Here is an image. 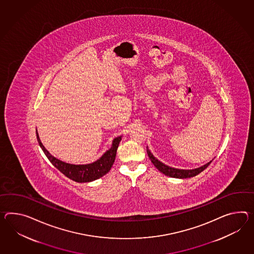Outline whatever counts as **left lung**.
I'll list each match as a JSON object with an SVG mask.
<instances>
[{
    "mask_svg": "<svg viewBox=\"0 0 254 254\" xmlns=\"http://www.w3.org/2000/svg\"><path fill=\"white\" fill-rule=\"evenodd\" d=\"M147 152H148L150 161L153 163L155 167L157 168L161 173L167 175V176H170V177H173V178L186 179V178H190V177L196 176L201 172H203L205 168L208 167V165L212 162V161H209L206 164H204V166L197 168V169H193V170H180V169L169 167L167 165L163 164L161 161H158L154 156L150 153V151H149V149L148 148H147Z\"/></svg>",
    "mask_w": 254,
    "mask_h": 254,
    "instance_id": "obj_1",
    "label": "left lung"
}]
</instances>
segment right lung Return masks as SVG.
<instances>
[{"instance_id":"1","label":"right lung","mask_w":254,"mask_h":254,"mask_svg":"<svg viewBox=\"0 0 254 254\" xmlns=\"http://www.w3.org/2000/svg\"><path fill=\"white\" fill-rule=\"evenodd\" d=\"M37 137L39 146L41 147L44 153L48 157L50 162L65 176H67L69 179L78 182V183L92 182L94 180L99 179L102 176H104L105 174L108 173L114 164L116 155H117V149H118V145L121 140V136H118L117 138H115L113 141V146H112L111 149L107 150L98 161L93 162L91 164L74 165V164H69V163H66L64 161H60L50 154V152L45 149L43 144L40 141L37 131Z\"/></svg>"}]
</instances>
